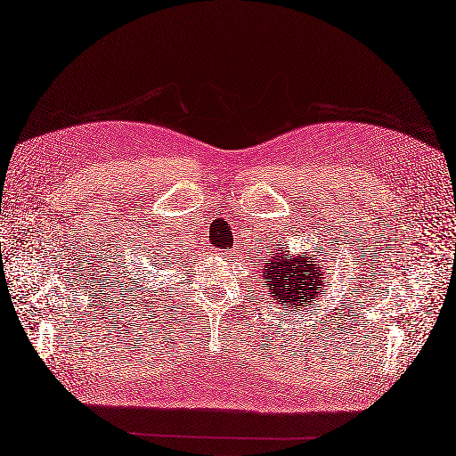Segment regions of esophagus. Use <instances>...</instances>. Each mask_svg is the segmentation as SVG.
I'll use <instances>...</instances> for the list:
<instances>
[{
  "label": "esophagus",
  "instance_id": "obj_1",
  "mask_svg": "<svg viewBox=\"0 0 456 456\" xmlns=\"http://www.w3.org/2000/svg\"><path fill=\"white\" fill-rule=\"evenodd\" d=\"M215 254L219 256L221 259H226V262H232V257L235 256L233 252H230V250H215Z\"/></svg>",
  "mask_w": 456,
  "mask_h": 456
}]
</instances>
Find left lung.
Masks as SVG:
<instances>
[{"label": "left lung", "instance_id": "8db88e82", "mask_svg": "<svg viewBox=\"0 0 456 456\" xmlns=\"http://www.w3.org/2000/svg\"><path fill=\"white\" fill-rule=\"evenodd\" d=\"M329 257L315 259V254H291L286 245L276 247L264 271V288L271 293V302L288 306L291 312L312 308L330 286L327 276Z\"/></svg>", "mask_w": 456, "mask_h": 456}]
</instances>
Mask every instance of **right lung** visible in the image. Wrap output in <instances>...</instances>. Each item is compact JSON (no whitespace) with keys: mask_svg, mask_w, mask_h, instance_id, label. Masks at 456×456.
Segmentation results:
<instances>
[{"mask_svg":"<svg viewBox=\"0 0 456 456\" xmlns=\"http://www.w3.org/2000/svg\"><path fill=\"white\" fill-rule=\"evenodd\" d=\"M156 265H161V264H156Z\"/></svg>","mask_w":456,"mask_h":456,"instance_id":"right-lung-1","label":"right lung"}]
</instances>
